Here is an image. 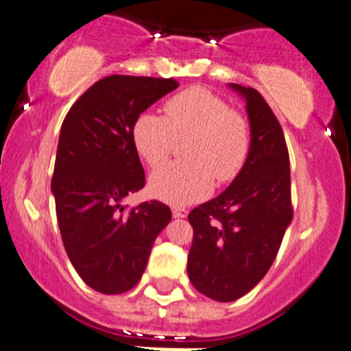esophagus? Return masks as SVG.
<instances>
[{"instance_id":"1","label":"esophagus","mask_w":351,"mask_h":351,"mask_svg":"<svg viewBox=\"0 0 351 351\" xmlns=\"http://www.w3.org/2000/svg\"><path fill=\"white\" fill-rule=\"evenodd\" d=\"M171 212H173V217L176 219H185L186 215H189V210H186L185 207H180V205H173Z\"/></svg>"}]
</instances>
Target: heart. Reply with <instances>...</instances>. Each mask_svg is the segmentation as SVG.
I'll use <instances>...</instances> for the list:
<instances>
[{"mask_svg": "<svg viewBox=\"0 0 351 351\" xmlns=\"http://www.w3.org/2000/svg\"><path fill=\"white\" fill-rule=\"evenodd\" d=\"M165 117L141 113L132 125V143L149 166L168 159L176 139H186L185 158L158 168L149 178V190L159 200L185 205L207 197L217 182L238 176L250 153L246 119L214 91L193 86L169 98Z\"/></svg>", "mask_w": 351, "mask_h": 351, "instance_id": "heart-1", "label": "heart"}]
</instances>
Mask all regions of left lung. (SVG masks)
I'll list each match as a JSON object with an SVG mask.
<instances>
[{
    "label": "left lung",
    "instance_id": "8db88e82",
    "mask_svg": "<svg viewBox=\"0 0 351 351\" xmlns=\"http://www.w3.org/2000/svg\"><path fill=\"white\" fill-rule=\"evenodd\" d=\"M228 86L246 104L250 153L231 185L189 214V278L217 302H232L260 284L293 214L289 151L277 117L256 90Z\"/></svg>",
    "mask_w": 351,
    "mask_h": 351
}]
</instances>
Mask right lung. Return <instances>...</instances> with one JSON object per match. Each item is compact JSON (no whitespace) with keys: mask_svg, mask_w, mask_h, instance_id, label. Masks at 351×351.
I'll return each instance as SVG.
<instances>
[{"mask_svg":"<svg viewBox=\"0 0 351 351\" xmlns=\"http://www.w3.org/2000/svg\"><path fill=\"white\" fill-rule=\"evenodd\" d=\"M175 80L113 76L97 81L67 112L59 134L54 178L59 229L83 282L101 293H122L143 277L153 244L171 221L168 205L123 198L146 183L132 125Z\"/></svg>","mask_w":351,"mask_h":351,"instance_id":"add662e5","label":"right lung"}]
</instances>
